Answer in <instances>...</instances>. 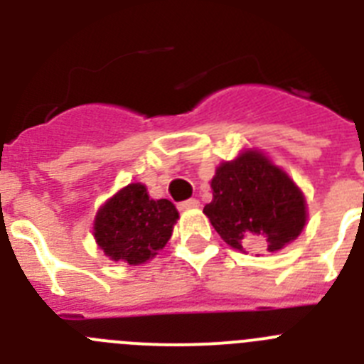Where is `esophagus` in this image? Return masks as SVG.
Wrapping results in <instances>:
<instances>
[{
	"instance_id": "1",
	"label": "esophagus",
	"mask_w": 364,
	"mask_h": 364,
	"mask_svg": "<svg viewBox=\"0 0 364 364\" xmlns=\"http://www.w3.org/2000/svg\"><path fill=\"white\" fill-rule=\"evenodd\" d=\"M180 208L182 210H191V208H198V200L197 198H188V200L180 202Z\"/></svg>"
}]
</instances>
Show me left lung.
Wrapping results in <instances>:
<instances>
[{
    "mask_svg": "<svg viewBox=\"0 0 364 364\" xmlns=\"http://www.w3.org/2000/svg\"><path fill=\"white\" fill-rule=\"evenodd\" d=\"M211 189L213 200L204 205V213L235 250L279 252L304 228L302 193L260 153L246 151L233 162L222 164Z\"/></svg>",
    "mask_w": 364,
    "mask_h": 364,
    "instance_id": "left-lung-1",
    "label": "left lung"
}]
</instances>
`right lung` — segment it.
<instances>
[{"label":"right lung","instance_id":"add662e5","mask_svg":"<svg viewBox=\"0 0 364 364\" xmlns=\"http://www.w3.org/2000/svg\"><path fill=\"white\" fill-rule=\"evenodd\" d=\"M176 218L178 211L173 202L153 200L146 186L129 184L96 215V242L112 260L142 264L166 246Z\"/></svg>","mask_w":364,"mask_h":364}]
</instances>
